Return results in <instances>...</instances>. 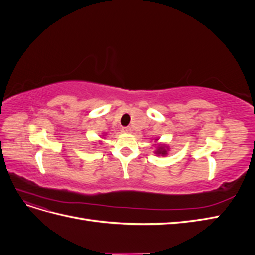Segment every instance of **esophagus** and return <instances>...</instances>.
Segmentation results:
<instances>
[{"label": "esophagus", "instance_id": "1", "mask_svg": "<svg viewBox=\"0 0 255 255\" xmlns=\"http://www.w3.org/2000/svg\"><path fill=\"white\" fill-rule=\"evenodd\" d=\"M122 132L123 133H130L132 132V128H130L129 127H125V128H122Z\"/></svg>", "mask_w": 255, "mask_h": 255}]
</instances>
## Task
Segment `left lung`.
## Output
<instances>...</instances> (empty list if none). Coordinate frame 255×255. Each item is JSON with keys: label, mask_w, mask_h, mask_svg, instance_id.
<instances>
[{"label": "left lung", "mask_w": 255, "mask_h": 255, "mask_svg": "<svg viewBox=\"0 0 255 255\" xmlns=\"http://www.w3.org/2000/svg\"><path fill=\"white\" fill-rule=\"evenodd\" d=\"M156 153H157V154H161V155H166V154H167V151H166V150H164L163 146H159L158 150L156 151Z\"/></svg>", "instance_id": "obj_1"}]
</instances>
